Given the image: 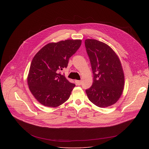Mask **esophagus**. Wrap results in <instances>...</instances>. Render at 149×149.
Returning a JSON list of instances; mask_svg holds the SVG:
<instances>
[{"instance_id":"1","label":"esophagus","mask_w":149,"mask_h":149,"mask_svg":"<svg viewBox=\"0 0 149 149\" xmlns=\"http://www.w3.org/2000/svg\"><path fill=\"white\" fill-rule=\"evenodd\" d=\"M77 85H78V86H80V85L81 84V81H75Z\"/></svg>"}]
</instances>
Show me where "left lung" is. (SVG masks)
<instances>
[{"instance_id": "obj_1", "label": "left lung", "mask_w": 149, "mask_h": 149, "mask_svg": "<svg viewBox=\"0 0 149 149\" xmlns=\"http://www.w3.org/2000/svg\"><path fill=\"white\" fill-rule=\"evenodd\" d=\"M94 75L92 86L86 92L89 100L100 108L117 102L124 90V74L121 61L114 50L102 42L85 40Z\"/></svg>"}]
</instances>
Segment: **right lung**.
Wrapping results in <instances>:
<instances>
[{
  "instance_id": "1",
  "label": "right lung",
  "mask_w": 149,
  "mask_h": 149,
  "mask_svg": "<svg viewBox=\"0 0 149 149\" xmlns=\"http://www.w3.org/2000/svg\"><path fill=\"white\" fill-rule=\"evenodd\" d=\"M81 42V39L51 42L34 56L27 81L31 93L39 103L57 107L68 100L75 85L58 72L67 67L69 58L79 49Z\"/></svg>"
}]
</instances>
